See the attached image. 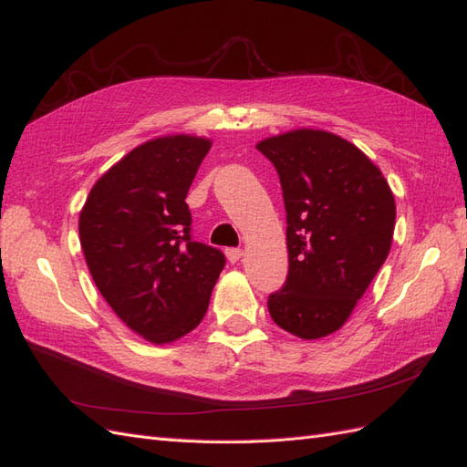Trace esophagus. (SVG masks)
I'll list each match as a JSON object with an SVG mask.
<instances>
[{
	"mask_svg": "<svg viewBox=\"0 0 467 467\" xmlns=\"http://www.w3.org/2000/svg\"><path fill=\"white\" fill-rule=\"evenodd\" d=\"M243 256V251L241 249H226V259L228 263H239Z\"/></svg>",
	"mask_w": 467,
	"mask_h": 467,
	"instance_id": "34e87169",
	"label": "esophagus"
}]
</instances>
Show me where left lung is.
I'll return each mask as SVG.
<instances>
[{
    "mask_svg": "<svg viewBox=\"0 0 467 467\" xmlns=\"http://www.w3.org/2000/svg\"><path fill=\"white\" fill-rule=\"evenodd\" d=\"M256 148L275 164L286 211L289 275L269 295L281 329L319 339L341 329L391 249L395 198L345 138L301 128Z\"/></svg>",
    "mask_w": 467,
    "mask_h": 467,
    "instance_id": "1",
    "label": "left lung"
}]
</instances>
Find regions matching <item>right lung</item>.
Returning a JSON list of instances; mask_svg holds the SVG:
<instances>
[{"instance_id":"1","label":"right lung","mask_w":467,"mask_h":467,"mask_svg":"<svg viewBox=\"0 0 467 467\" xmlns=\"http://www.w3.org/2000/svg\"><path fill=\"white\" fill-rule=\"evenodd\" d=\"M208 138H154L98 181L80 213L88 269L112 311L150 343L191 333L208 309L224 254L192 241L186 194Z\"/></svg>"}]
</instances>
